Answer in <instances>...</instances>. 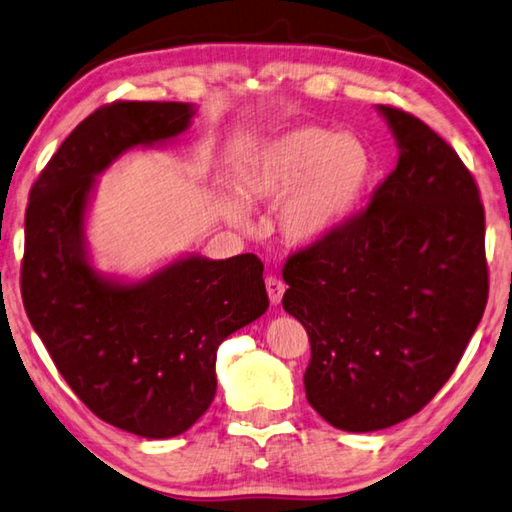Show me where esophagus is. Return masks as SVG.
I'll use <instances>...</instances> for the list:
<instances>
[{"label": "esophagus", "instance_id": "esophagus-1", "mask_svg": "<svg viewBox=\"0 0 512 512\" xmlns=\"http://www.w3.org/2000/svg\"><path fill=\"white\" fill-rule=\"evenodd\" d=\"M266 291H268V297H271V304H280L282 302V295L286 291V284L280 280V277L275 275H268L266 277Z\"/></svg>", "mask_w": 512, "mask_h": 512}]
</instances>
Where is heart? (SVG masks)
<instances>
[{
  "label": "heart",
  "instance_id": "heart-1",
  "mask_svg": "<svg viewBox=\"0 0 512 512\" xmlns=\"http://www.w3.org/2000/svg\"><path fill=\"white\" fill-rule=\"evenodd\" d=\"M376 174L374 154L356 134L300 125L248 150L235 172V194H221L232 226L250 224L248 206H277V232L293 248H313L347 224Z\"/></svg>",
  "mask_w": 512,
  "mask_h": 512
}]
</instances>
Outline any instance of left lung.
Returning <instances> with one entry per match:
<instances>
[{
  "label": "left lung",
  "mask_w": 512,
  "mask_h": 512,
  "mask_svg": "<svg viewBox=\"0 0 512 512\" xmlns=\"http://www.w3.org/2000/svg\"><path fill=\"white\" fill-rule=\"evenodd\" d=\"M398 145L362 215L288 257L282 306L311 340L306 401L345 432L385 430L448 383L488 302L486 217L459 154L378 105Z\"/></svg>",
  "instance_id": "1"
}]
</instances>
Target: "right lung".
Here are the masks:
<instances>
[{"label":"right lung","mask_w":512,"mask_h":512,"mask_svg":"<svg viewBox=\"0 0 512 512\" xmlns=\"http://www.w3.org/2000/svg\"><path fill=\"white\" fill-rule=\"evenodd\" d=\"M190 102H111L73 129L33 183L22 262L24 309L55 367L102 421L145 439L183 434L217 392V349L268 309L255 255H185L143 280L91 264L96 179L125 152L172 143Z\"/></svg>","instance_id":"add662e5"}]
</instances>
